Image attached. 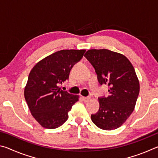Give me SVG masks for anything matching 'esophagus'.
Returning <instances> with one entry per match:
<instances>
[{
	"label": "esophagus",
	"instance_id": "obj_1",
	"mask_svg": "<svg viewBox=\"0 0 158 158\" xmlns=\"http://www.w3.org/2000/svg\"><path fill=\"white\" fill-rule=\"evenodd\" d=\"M82 100L84 102H89L90 100V97H82Z\"/></svg>",
	"mask_w": 158,
	"mask_h": 158
}]
</instances>
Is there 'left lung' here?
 <instances>
[{
	"mask_svg": "<svg viewBox=\"0 0 158 158\" xmlns=\"http://www.w3.org/2000/svg\"><path fill=\"white\" fill-rule=\"evenodd\" d=\"M84 56L95 68L99 83L109 87L108 97L98 98L100 108L91 115L92 121L100 129H117L132 113L139 93L135 68L124 55L108 49H89Z\"/></svg>",
	"mask_w": 158,
	"mask_h": 158,
	"instance_id": "8db88e82",
	"label": "left lung"
}]
</instances>
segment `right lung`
I'll list each match as a JSON object with an SVG mask.
<instances>
[{"instance_id": "obj_1", "label": "right lung", "mask_w": 158, "mask_h": 158, "mask_svg": "<svg viewBox=\"0 0 158 158\" xmlns=\"http://www.w3.org/2000/svg\"><path fill=\"white\" fill-rule=\"evenodd\" d=\"M85 49L60 50L39 61L29 74L24 97L32 116L42 127L55 129L68 118V112L79 100L58 86L69 79L74 64L81 59Z\"/></svg>"}]
</instances>
